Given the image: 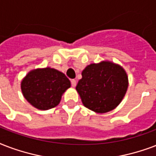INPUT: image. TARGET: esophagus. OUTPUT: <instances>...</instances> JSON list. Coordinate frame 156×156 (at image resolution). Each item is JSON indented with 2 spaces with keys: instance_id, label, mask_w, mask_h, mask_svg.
<instances>
[{
  "instance_id": "obj_1",
  "label": "esophagus",
  "mask_w": 156,
  "mask_h": 156,
  "mask_svg": "<svg viewBox=\"0 0 156 156\" xmlns=\"http://www.w3.org/2000/svg\"><path fill=\"white\" fill-rule=\"evenodd\" d=\"M71 84H72V87H76V80H71Z\"/></svg>"
}]
</instances>
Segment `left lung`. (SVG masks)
I'll use <instances>...</instances> for the list:
<instances>
[{
    "mask_svg": "<svg viewBox=\"0 0 156 156\" xmlns=\"http://www.w3.org/2000/svg\"><path fill=\"white\" fill-rule=\"evenodd\" d=\"M76 89L85 107L97 113H106L121 102L129 80L119 65L109 61L92 63L82 72Z\"/></svg>",
    "mask_w": 156,
    "mask_h": 156,
    "instance_id": "left-lung-1",
    "label": "left lung"
}]
</instances>
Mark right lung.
Masks as SVG:
<instances>
[{
	"mask_svg": "<svg viewBox=\"0 0 156 156\" xmlns=\"http://www.w3.org/2000/svg\"><path fill=\"white\" fill-rule=\"evenodd\" d=\"M70 87L69 79L62 72L50 67L32 70L21 82L23 97L39 110L58 106L62 94Z\"/></svg>",
	"mask_w": 156,
	"mask_h": 156,
	"instance_id": "right-lung-1",
	"label": "right lung"
}]
</instances>
